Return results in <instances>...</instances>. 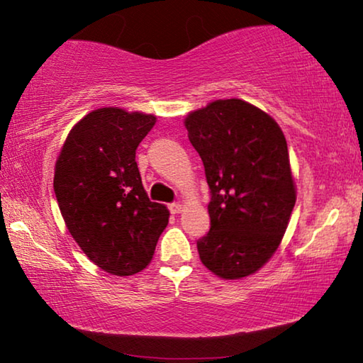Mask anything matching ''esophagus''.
I'll return each instance as SVG.
<instances>
[{"mask_svg": "<svg viewBox=\"0 0 363 363\" xmlns=\"http://www.w3.org/2000/svg\"><path fill=\"white\" fill-rule=\"evenodd\" d=\"M169 209H170L172 214H178V213L183 211V204H180V203H172L170 206H169Z\"/></svg>", "mask_w": 363, "mask_h": 363, "instance_id": "esophagus-1", "label": "esophagus"}]
</instances>
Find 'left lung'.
Masks as SVG:
<instances>
[{
    "mask_svg": "<svg viewBox=\"0 0 363 363\" xmlns=\"http://www.w3.org/2000/svg\"><path fill=\"white\" fill-rule=\"evenodd\" d=\"M185 125L211 190L199 259L225 280L249 277L275 254L296 203L285 135L269 114L235 98L190 113Z\"/></svg>",
    "mask_w": 363,
    "mask_h": 363,
    "instance_id": "1",
    "label": "left lung"
}]
</instances>
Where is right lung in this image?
<instances>
[{
    "label": "right lung",
    "instance_id": "1",
    "mask_svg": "<svg viewBox=\"0 0 363 363\" xmlns=\"http://www.w3.org/2000/svg\"><path fill=\"white\" fill-rule=\"evenodd\" d=\"M155 116L101 108L73 125L55 164L54 191L68 233L104 272L128 277L150 264L169 209L150 201L135 150Z\"/></svg>",
    "mask_w": 363,
    "mask_h": 363
}]
</instances>
